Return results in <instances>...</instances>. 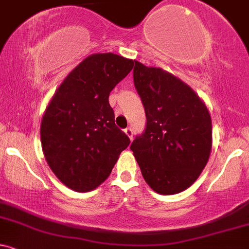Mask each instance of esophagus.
I'll list each match as a JSON object with an SVG mask.
<instances>
[{
  "label": "esophagus",
  "mask_w": 249,
  "mask_h": 249,
  "mask_svg": "<svg viewBox=\"0 0 249 249\" xmlns=\"http://www.w3.org/2000/svg\"><path fill=\"white\" fill-rule=\"evenodd\" d=\"M124 133H125V135L129 137L130 140H133V134L134 133H133V129H131V128H125Z\"/></svg>",
  "instance_id": "obj_1"
}]
</instances>
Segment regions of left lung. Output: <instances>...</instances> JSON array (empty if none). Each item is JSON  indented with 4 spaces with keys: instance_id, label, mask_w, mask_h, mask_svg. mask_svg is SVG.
Here are the masks:
<instances>
[{
    "instance_id": "1",
    "label": "left lung",
    "mask_w": 249,
    "mask_h": 249,
    "mask_svg": "<svg viewBox=\"0 0 249 249\" xmlns=\"http://www.w3.org/2000/svg\"><path fill=\"white\" fill-rule=\"evenodd\" d=\"M134 61V85L147 124L130 149L155 192L179 194L197 180L209 160L211 116L199 96L180 79Z\"/></svg>"
}]
</instances>
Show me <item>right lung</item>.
Here are the masks:
<instances>
[{
    "mask_svg": "<svg viewBox=\"0 0 249 249\" xmlns=\"http://www.w3.org/2000/svg\"><path fill=\"white\" fill-rule=\"evenodd\" d=\"M133 66V60L118 54H90L69 73L46 107L40 124L43 153L67 188H98L129 145V137L115 125L108 98Z\"/></svg>",
    "mask_w": 249,
    "mask_h": 249,
    "instance_id": "right-lung-1",
    "label": "right lung"
}]
</instances>
